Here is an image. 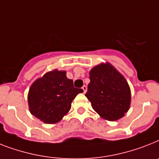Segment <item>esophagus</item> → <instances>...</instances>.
<instances>
[{
	"instance_id": "obj_1",
	"label": "esophagus",
	"mask_w": 159,
	"mask_h": 159,
	"mask_svg": "<svg viewBox=\"0 0 159 159\" xmlns=\"http://www.w3.org/2000/svg\"><path fill=\"white\" fill-rule=\"evenodd\" d=\"M82 91H83L84 94H85V93L86 92V91H87V87H86V86H85V85H84V86H82Z\"/></svg>"
}]
</instances>
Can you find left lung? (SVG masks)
Here are the masks:
<instances>
[{
  "instance_id": "left-lung-1",
  "label": "left lung",
  "mask_w": 159,
  "mask_h": 159,
  "mask_svg": "<svg viewBox=\"0 0 159 159\" xmlns=\"http://www.w3.org/2000/svg\"><path fill=\"white\" fill-rule=\"evenodd\" d=\"M89 74L86 96L93 109L108 121L122 118L131 105V89L126 78L108 62L92 68Z\"/></svg>"
}]
</instances>
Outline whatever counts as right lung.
<instances>
[{"label": "right lung", "instance_id": "add662e5", "mask_svg": "<svg viewBox=\"0 0 159 159\" xmlns=\"http://www.w3.org/2000/svg\"><path fill=\"white\" fill-rule=\"evenodd\" d=\"M82 92V89L73 86L66 71L54 69L31 85L28 94L29 111L44 123H57L70 110L77 94Z\"/></svg>", "mask_w": 159, "mask_h": 159}]
</instances>
